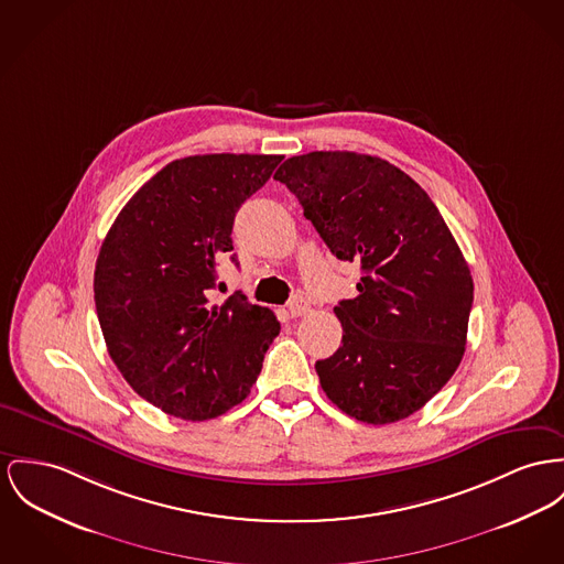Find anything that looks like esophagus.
<instances>
[{
  "label": "esophagus",
  "mask_w": 564,
  "mask_h": 564,
  "mask_svg": "<svg viewBox=\"0 0 564 564\" xmlns=\"http://www.w3.org/2000/svg\"><path fill=\"white\" fill-rule=\"evenodd\" d=\"M307 310H310V303H307V300H305L303 295H295V297L291 300V303H289V314H291V318H300Z\"/></svg>",
  "instance_id": "esophagus-1"
}]
</instances>
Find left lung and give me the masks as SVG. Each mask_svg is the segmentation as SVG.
Returning <instances> with one entry per match:
<instances>
[{"label": "left lung", "instance_id": "left-lung-1", "mask_svg": "<svg viewBox=\"0 0 564 564\" xmlns=\"http://www.w3.org/2000/svg\"><path fill=\"white\" fill-rule=\"evenodd\" d=\"M273 180L300 198L339 261H359L355 300L334 307L341 346L316 375L357 421L395 423L425 406L457 370L473 307V275L441 212L382 158L312 151Z\"/></svg>", "mask_w": 564, "mask_h": 564}]
</instances>
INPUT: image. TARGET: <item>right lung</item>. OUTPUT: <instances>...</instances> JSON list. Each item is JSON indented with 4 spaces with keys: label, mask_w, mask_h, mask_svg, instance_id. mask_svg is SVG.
Returning a JSON list of instances; mask_svg holds the SVG:
<instances>
[{
    "label": "right lung",
    "mask_w": 564,
    "mask_h": 564,
    "mask_svg": "<svg viewBox=\"0 0 564 564\" xmlns=\"http://www.w3.org/2000/svg\"><path fill=\"white\" fill-rule=\"evenodd\" d=\"M282 155L207 153L166 164L115 218L94 273L96 312L128 384L160 411L205 421L239 404L280 334L271 310L207 295L235 214ZM235 261V254L230 257Z\"/></svg>",
    "instance_id": "obj_1"
}]
</instances>
